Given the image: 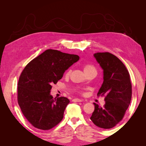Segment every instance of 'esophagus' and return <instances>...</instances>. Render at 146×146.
I'll use <instances>...</instances> for the list:
<instances>
[{
  "label": "esophagus",
  "instance_id": "obj_1",
  "mask_svg": "<svg viewBox=\"0 0 146 146\" xmlns=\"http://www.w3.org/2000/svg\"><path fill=\"white\" fill-rule=\"evenodd\" d=\"M72 102H82V100L80 99L76 98V99H72Z\"/></svg>",
  "mask_w": 146,
  "mask_h": 146
}]
</instances>
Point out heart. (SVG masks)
<instances>
[{
    "mask_svg": "<svg viewBox=\"0 0 146 146\" xmlns=\"http://www.w3.org/2000/svg\"><path fill=\"white\" fill-rule=\"evenodd\" d=\"M83 69L84 70V72L85 73V74H88L90 73H93L96 75L97 74V69L95 68V66L90 64H85L83 66ZM70 72H71V70L70 69H68L67 71L65 73V76L66 77H69V75L70 74Z\"/></svg>",
    "mask_w": 146,
    "mask_h": 146,
    "instance_id": "b5f03b06",
    "label": "heart"
}]
</instances>
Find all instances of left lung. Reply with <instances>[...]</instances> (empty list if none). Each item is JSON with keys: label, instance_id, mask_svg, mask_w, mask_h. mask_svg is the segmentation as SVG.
Segmentation results:
<instances>
[{"label": "left lung", "instance_id": "left-lung-1", "mask_svg": "<svg viewBox=\"0 0 146 146\" xmlns=\"http://www.w3.org/2000/svg\"><path fill=\"white\" fill-rule=\"evenodd\" d=\"M94 56L104 70V82L98 96H105V104L101 107L94 103V111L90 119L102 129H111L123 119L130 104V76L125 65L115 55L98 52Z\"/></svg>", "mask_w": 146, "mask_h": 146}]
</instances>
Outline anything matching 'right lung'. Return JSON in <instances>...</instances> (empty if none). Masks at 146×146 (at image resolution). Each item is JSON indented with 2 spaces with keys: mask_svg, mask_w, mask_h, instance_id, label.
Segmentation results:
<instances>
[{
  "mask_svg": "<svg viewBox=\"0 0 146 146\" xmlns=\"http://www.w3.org/2000/svg\"><path fill=\"white\" fill-rule=\"evenodd\" d=\"M77 55L47 49L32 60L21 72L17 83V102L25 117L34 127L47 130L62 121L69 100L54 99L53 84L79 60Z\"/></svg>",
  "mask_w": 146,
  "mask_h": 146,
  "instance_id": "add662e5",
  "label": "right lung"
}]
</instances>
